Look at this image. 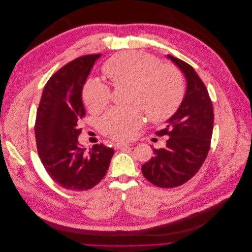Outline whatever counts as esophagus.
I'll use <instances>...</instances> for the list:
<instances>
[{
	"label": "esophagus",
	"instance_id": "esophagus-1",
	"mask_svg": "<svg viewBox=\"0 0 252 252\" xmlns=\"http://www.w3.org/2000/svg\"><path fill=\"white\" fill-rule=\"evenodd\" d=\"M131 145L129 143H123V142H119L117 143L116 145H114V147H116V149H127L130 147Z\"/></svg>",
	"mask_w": 252,
	"mask_h": 252
}]
</instances>
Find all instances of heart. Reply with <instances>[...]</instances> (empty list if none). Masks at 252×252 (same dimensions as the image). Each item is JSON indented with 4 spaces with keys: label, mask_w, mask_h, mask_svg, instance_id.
<instances>
[{
    "label": "heart",
    "mask_w": 252,
    "mask_h": 252,
    "mask_svg": "<svg viewBox=\"0 0 252 252\" xmlns=\"http://www.w3.org/2000/svg\"><path fill=\"white\" fill-rule=\"evenodd\" d=\"M103 71L116 86H129L130 107H113L104 114L100 128L104 134L118 140L130 139L144 122V112L154 121L169 119L180 107L185 94L181 71L142 51L122 52L109 59ZM83 98L94 112L108 104L110 89L95 79L88 80L83 88Z\"/></svg>",
    "instance_id": "obj_1"
}]
</instances>
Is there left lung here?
I'll return each instance as SVG.
<instances>
[{"label":"left lung","mask_w":252,"mask_h":252,"mask_svg":"<svg viewBox=\"0 0 252 252\" xmlns=\"http://www.w3.org/2000/svg\"><path fill=\"white\" fill-rule=\"evenodd\" d=\"M184 73L187 89L179 109L157 135L169 136L166 147L155 149L142 166L146 180L162 188L184 184L199 171L210 148L213 107L208 91L195 70L184 61L167 56Z\"/></svg>","instance_id":"1"}]
</instances>
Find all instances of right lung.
<instances>
[{
	"instance_id": "1",
	"label": "right lung",
	"mask_w": 252,
	"mask_h": 252,
	"mask_svg": "<svg viewBox=\"0 0 252 252\" xmlns=\"http://www.w3.org/2000/svg\"><path fill=\"white\" fill-rule=\"evenodd\" d=\"M100 55L71 61L48 80L43 89L34 125L37 154L49 177L68 190L83 191L105 177L114 154L95 144L86 152L78 138L80 120L85 117L82 90Z\"/></svg>"
}]
</instances>
